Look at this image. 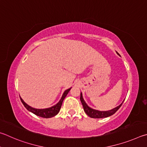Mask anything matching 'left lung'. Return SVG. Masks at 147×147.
Here are the masks:
<instances>
[{"label": "left lung", "instance_id": "8db88e82", "mask_svg": "<svg viewBox=\"0 0 147 147\" xmlns=\"http://www.w3.org/2000/svg\"><path fill=\"white\" fill-rule=\"evenodd\" d=\"M116 53L117 55H119V54L118 53L117 51H116ZM80 99H81V103H82V105H83V109L84 110V112H85L86 114L88 115L89 117H90L92 118H104V117H107L110 116V115H112L114 114H115V113L117 111L118 109H119L121 107V106L123 104V102L125 101V99H124L123 100V101L119 105V106L115 107L114 109H113L112 110H108V111H100V110H95V109H92V108L88 106V105H87L86 103V102L84 101V100L83 97V94H82L81 92Z\"/></svg>", "mask_w": 147, "mask_h": 147}]
</instances>
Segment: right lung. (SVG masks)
Wrapping results in <instances>:
<instances>
[{
	"instance_id": "obj_1",
	"label": "right lung",
	"mask_w": 147,
	"mask_h": 147,
	"mask_svg": "<svg viewBox=\"0 0 147 147\" xmlns=\"http://www.w3.org/2000/svg\"><path fill=\"white\" fill-rule=\"evenodd\" d=\"M71 88H69L68 89L66 90L64 92L63 96H62L61 99L59 100V101L57 102V103L55 105H53V106H52L51 107L47 108V109H35V108L30 107L26 103V102L23 101V99L20 97V101H21V102H22V104L24 105V107L28 110V111L32 112L33 114H35L36 115H37V116L42 117L44 118H50L55 116V115L57 114L59 112V111H60V109L61 108L63 100L67 96V94H68V92L69 90H70Z\"/></svg>"
}]
</instances>
